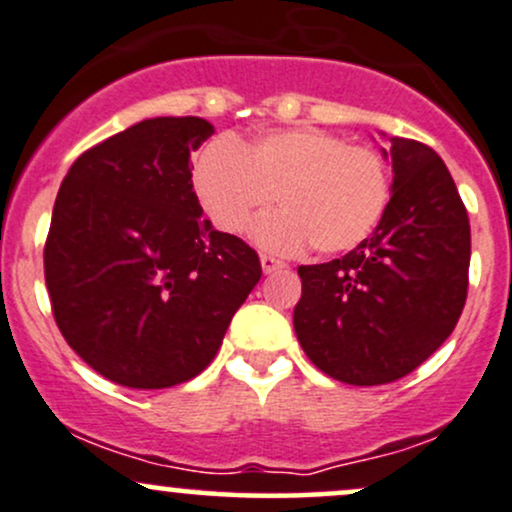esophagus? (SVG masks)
Returning <instances> with one entry per match:
<instances>
[{
	"label": "esophagus",
	"instance_id": "34e87169",
	"mask_svg": "<svg viewBox=\"0 0 512 512\" xmlns=\"http://www.w3.org/2000/svg\"><path fill=\"white\" fill-rule=\"evenodd\" d=\"M261 268H263V273L270 275V273H275V270H282V268H287V266H285V261H280V258H275V256H270V254H263L261 256Z\"/></svg>",
	"mask_w": 512,
	"mask_h": 512
}]
</instances>
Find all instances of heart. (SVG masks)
<instances>
[{
    "instance_id": "1",
    "label": "heart",
    "mask_w": 512,
    "mask_h": 512,
    "mask_svg": "<svg viewBox=\"0 0 512 512\" xmlns=\"http://www.w3.org/2000/svg\"><path fill=\"white\" fill-rule=\"evenodd\" d=\"M194 194L220 232L239 234L273 198L282 210L254 227L256 242L345 254L374 234L390 203V170L381 153L350 146L326 129L268 131L239 146L215 138L198 150Z\"/></svg>"
}]
</instances>
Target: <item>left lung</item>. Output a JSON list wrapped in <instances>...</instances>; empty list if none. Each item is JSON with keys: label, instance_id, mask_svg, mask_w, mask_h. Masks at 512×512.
Segmentation results:
<instances>
[{"label": "left lung", "instance_id": "left-lung-1", "mask_svg": "<svg viewBox=\"0 0 512 512\" xmlns=\"http://www.w3.org/2000/svg\"><path fill=\"white\" fill-rule=\"evenodd\" d=\"M393 189L357 249L299 266L294 333L323 374L350 386L393 383L453 333L467 299L470 220L446 162L412 138H390Z\"/></svg>", "mask_w": 512, "mask_h": 512}]
</instances>
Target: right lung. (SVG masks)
<instances>
[{
  "label": "right lung",
  "instance_id": "add662e5",
  "mask_svg": "<svg viewBox=\"0 0 512 512\" xmlns=\"http://www.w3.org/2000/svg\"><path fill=\"white\" fill-rule=\"evenodd\" d=\"M201 117L143 119L71 165L45 242V282L64 340L90 369L158 390L201 374L261 261L213 230L194 194Z\"/></svg>",
  "mask_w": 512,
  "mask_h": 512
}]
</instances>
